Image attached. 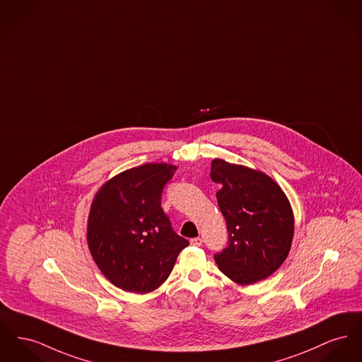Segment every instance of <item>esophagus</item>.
Masks as SVG:
<instances>
[{"label":"esophagus","instance_id":"34e87169","mask_svg":"<svg viewBox=\"0 0 362 362\" xmlns=\"http://www.w3.org/2000/svg\"><path fill=\"white\" fill-rule=\"evenodd\" d=\"M190 243H192V246H201L202 245V239L201 238H192Z\"/></svg>","mask_w":362,"mask_h":362}]
</instances>
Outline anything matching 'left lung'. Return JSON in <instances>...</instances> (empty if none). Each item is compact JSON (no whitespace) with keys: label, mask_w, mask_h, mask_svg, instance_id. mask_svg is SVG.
Masks as SVG:
<instances>
[{"label":"left lung","mask_w":362,"mask_h":362,"mask_svg":"<svg viewBox=\"0 0 362 362\" xmlns=\"http://www.w3.org/2000/svg\"><path fill=\"white\" fill-rule=\"evenodd\" d=\"M211 179L223 213L228 246L214 255L218 269L238 284L271 276L287 258L294 214L286 194L264 172L214 158Z\"/></svg>","instance_id":"1"}]
</instances>
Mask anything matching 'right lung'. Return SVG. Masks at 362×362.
Returning <instances> with one entry per match:
<instances>
[{
  "mask_svg": "<svg viewBox=\"0 0 362 362\" xmlns=\"http://www.w3.org/2000/svg\"><path fill=\"white\" fill-rule=\"evenodd\" d=\"M176 170L150 163L124 170L93 199L87 221L90 253L104 276L124 291L146 294L160 287L189 246L161 208L163 190Z\"/></svg>",
  "mask_w": 362,
  "mask_h": 362,
  "instance_id": "add662e5",
  "label": "right lung"
}]
</instances>
